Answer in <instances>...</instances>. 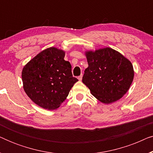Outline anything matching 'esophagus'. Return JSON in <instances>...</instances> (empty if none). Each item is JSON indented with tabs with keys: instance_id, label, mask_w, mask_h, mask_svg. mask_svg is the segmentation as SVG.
I'll use <instances>...</instances> for the list:
<instances>
[{
	"instance_id": "1",
	"label": "esophagus",
	"mask_w": 153,
	"mask_h": 153,
	"mask_svg": "<svg viewBox=\"0 0 153 153\" xmlns=\"http://www.w3.org/2000/svg\"><path fill=\"white\" fill-rule=\"evenodd\" d=\"M82 76H83V75H80V76H79L78 77V79H79V81L82 80Z\"/></svg>"
}]
</instances>
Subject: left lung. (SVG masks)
I'll return each mask as SVG.
<instances>
[{
	"label": "left lung",
	"instance_id": "8db88e82",
	"mask_svg": "<svg viewBox=\"0 0 153 153\" xmlns=\"http://www.w3.org/2000/svg\"><path fill=\"white\" fill-rule=\"evenodd\" d=\"M85 54L88 67L84 71L82 82L92 95L104 104L120 100L133 81L131 62L109 47L87 51Z\"/></svg>",
	"mask_w": 153,
	"mask_h": 153
}]
</instances>
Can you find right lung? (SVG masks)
<instances>
[{"mask_svg":"<svg viewBox=\"0 0 153 153\" xmlns=\"http://www.w3.org/2000/svg\"><path fill=\"white\" fill-rule=\"evenodd\" d=\"M65 52L50 47L39 53L24 67L23 87L29 98L40 107L58 108L66 100L78 79L73 77Z\"/></svg>","mask_w":153,"mask_h":153,"instance_id":"1","label":"right lung"}]
</instances>
